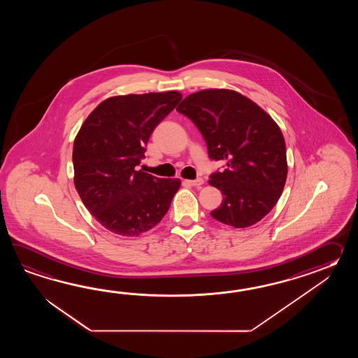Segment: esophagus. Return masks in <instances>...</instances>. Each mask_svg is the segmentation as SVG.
Instances as JSON below:
<instances>
[{
	"mask_svg": "<svg viewBox=\"0 0 358 358\" xmlns=\"http://www.w3.org/2000/svg\"><path fill=\"white\" fill-rule=\"evenodd\" d=\"M185 182H188L192 187H198V185H202V184H203V179H202V178H198L196 180H185Z\"/></svg>",
	"mask_w": 358,
	"mask_h": 358,
	"instance_id": "obj_1",
	"label": "esophagus"
}]
</instances>
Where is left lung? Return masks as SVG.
<instances>
[{"label": "left lung", "mask_w": 358, "mask_h": 358, "mask_svg": "<svg viewBox=\"0 0 358 358\" xmlns=\"http://www.w3.org/2000/svg\"><path fill=\"white\" fill-rule=\"evenodd\" d=\"M176 111L196 124L210 159L227 162L208 180L224 196L213 219L236 229L264 219L288 176L285 141L274 119L248 97L222 88L192 93Z\"/></svg>", "instance_id": "obj_1"}]
</instances>
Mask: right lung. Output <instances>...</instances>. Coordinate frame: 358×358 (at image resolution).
I'll return each mask as SVG.
<instances>
[{
    "mask_svg": "<svg viewBox=\"0 0 358 358\" xmlns=\"http://www.w3.org/2000/svg\"><path fill=\"white\" fill-rule=\"evenodd\" d=\"M178 91L114 96L84 120L74 139V185L87 210L117 236H138L156 227L180 188L137 170L150 136L179 101Z\"/></svg>",
    "mask_w": 358,
    "mask_h": 358,
    "instance_id": "right-lung-1",
    "label": "right lung"
}]
</instances>
